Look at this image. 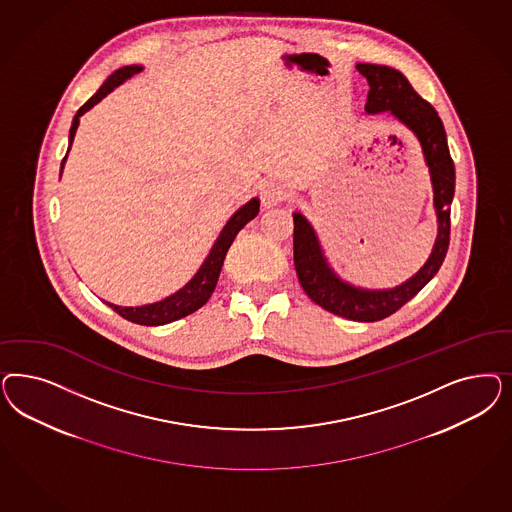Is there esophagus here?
I'll list each match as a JSON object with an SVG mask.
<instances>
[{"label": "esophagus", "mask_w": 512, "mask_h": 512, "mask_svg": "<svg viewBox=\"0 0 512 512\" xmlns=\"http://www.w3.org/2000/svg\"><path fill=\"white\" fill-rule=\"evenodd\" d=\"M288 196V186L282 181H267L262 184V190H260V198L265 207H273V205H279L281 201H284Z\"/></svg>", "instance_id": "1"}]
</instances>
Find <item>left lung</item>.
<instances>
[{"instance_id": "left-lung-1", "label": "left lung", "mask_w": 512, "mask_h": 512, "mask_svg": "<svg viewBox=\"0 0 512 512\" xmlns=\"http://www.w3.org/2000/svg\"><path fill=\"white\" fill-rule=\"evenodd\" d=\"M369 83L365 111L390 113L420 141L433 186L437 213V239L428 262L409 281L390 290H365L339 279L331 269L311 222L294 213V264L305 294L330 313L356 322H377L411 301L439 271L450 243V203L454 198V162L446 143L445 126L428 101L414 92L411 83L394 67L358 64Z\"/></svg>"}]
</instances>
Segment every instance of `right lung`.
I'll use <instances>...</instances> for the list:
<instances>
[{"mask_svg":"<svg viewBox=\"0 0 512 512\" xmlns=\"http://www.w3.org/2000/svg\"><path fill=\"white\" fill-rule=\"evenodd\" d=\"M141 69H143L141 66L120 67V69H116L115 73L105 83L99 86L98 92L84 103L83 107L77 111L75 118H73V124H71V130H69V149H71L75 132L79 128V118L86 111H90L107 94H111L116 86H120L124 81H128L135 73H139ZM69 149H67V152H69ZM66 160L67 154L66 158L62 160V167L60 169H64ZM60 177H62V171H60ZM258 213H260V199L258 198L250 199L241 209H237L230 220L226 222V226L220 231L215 245L211 248L209 256L205 258V262L199 267L198 273L190 281L186 282L179 292L165 297L162 301L141 305V307H120V305H113V303H107V305L115 313L120 314L122 318L135 322V324H141V326H164V324L175 322L179 318H184V316L198 311L199 307H203L209 301L211 294L215 292L216 282H218V277H220V269L224 265V258L228 254V248L231 247L235 235L243 230L248 222Z\"/></svg>","mask_w":512,"mask_h":512,"instance_id":"add662e5","label":"right lung"}]
</instances>
